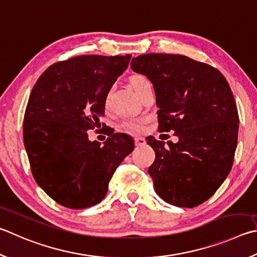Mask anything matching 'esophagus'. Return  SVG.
Returning <instances> with one entry per match:
<instances>
[{
    "instance_id": "obj_1",
    "label": "esophagus",
    "mask_w": 257,
    "mask_h": 257,
    "mask_svg": "<svg viewBox=\"0 0 257 257\" xmlns=\"http://www.w3.org/2000/svg\"><path fill=\"white\" fill-rule=\"evenodd\" d=\"M135 144L137 145V146H143V145L146 144V139L144 137H135Z\"/></svg>"
}]
</instances>
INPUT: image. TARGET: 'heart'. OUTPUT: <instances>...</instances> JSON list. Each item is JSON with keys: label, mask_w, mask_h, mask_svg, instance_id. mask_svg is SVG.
<instances>
[{"label": "heart", "mask_w": 257, "mask_h": 257, "mask_svg": "<svg viewBox=\"0 0 257 257\" xmlns=\"http://www.w3.org/2000/svg\"><path fill=\"white\" fill-rule=\"evenodd\" d=\"M149 84L148 78L144 75H141V74H136V75H133L130 77V85L136 91L138 94L142 92L143 88ZM110 101V92L106 93L105 99H104V104L108 105ZM122 127L125 130H129V132H135V133H139L144 130V121L143 120H128L122 124Z\"/></svg>", "instance_id": "heart-1"}]
</instances>
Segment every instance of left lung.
I'll list each match as a JSON object with an SVG mask.
<instances>
[{"label": "left lung", "instance_id": "8db88e82", "mask_svg": "<svg viewBox=\"0 0 257 257\" xmlns=\"http://www.w3.org/2000/svg\"><path fill=\"white\" fill-rule=\"evenodd\" d=\"M130 66L153 83L158 130L179 138L167 146L146 139L155 151L148 169L154 189L167 203L197 207L212 197L234 162L239 118L229 84L217 68L183 55H141Z\"/></svg>", "mask_w": 257, "mask_h": 257}]
</instances>
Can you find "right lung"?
<instances>
[{"label":"right lung","instance_id":"1","mask_svg":"<svg viewBox=\"0 0 257 257\" xmlns=\"http://www.w3.org/2000/svg\"><path fill=\"white\" fill-rule=\"evenodd\" d=\"M132 55H83L49 66L36 82L23 121V142L32 175L56 202L85 209L104 199L109 182L134 151L125 134L101 146L87 130L100 127L104 99Z\"/></svg>","mask_w":257,"mask_h":257}]
</instances>
